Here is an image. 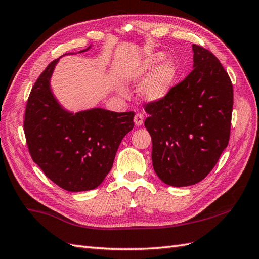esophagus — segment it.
Segmentation results:
<instances>
[{"label":"esophagus","instance_id":"obj_1","mask_svg":"<svg viewBox=\"0 0 259 259\" xmlns=\"http://www.w3.org/2000/svg\"><path fill=\"white\" fill-rule=\"evenodd\" d=\"M134 121H135V124H136L137 126L142 125V123H144V115H142L141 113H137V114L135 115Z\"/></svg>","mask_w":259,"mask_h":259}]
</instances>
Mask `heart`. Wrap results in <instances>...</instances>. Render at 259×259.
<instances>
[{
	"label": "heart",
	"instance_id": "1",
	"mask_svg": "<svg viewBox=\"0 0 259 259\" xmlns=\"http://www.w3.org/2000/svg\"><path fill=\"white\" fill-rule=\"evenodd\" d=\"M164 59L166 57L161 52L147 54L131 65L128 71V79L130 81H140L154 70L141 87V95L148 101L161 100L168 95L174 85L177 69L172 61H164L158 66L157 64L162 62Z\"/></svg>",
	"mask_w": 259,
	"mask_h": 259
}]
</instances>
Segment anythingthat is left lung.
I'll use <instances>...</instances> for the list:
<instances>
[{
	"instance_id": "left-lung-1",
	"label": "left lung",
	"mask_w": 259,
	"mask_h": 259,
	"mask_svg": "<svg viewBox=\"0 0 259 259\" xmlns=\"http://www.w3.org/2000/svg\"><path fill=\"white\" fill-rule=\"evenodd\" d=\"M194 70L163 99L146 106L152 166L164 184L186 187L211 171L227 147L233 84L219 60L192 45Z\"/></svg>"
}]
</instances>
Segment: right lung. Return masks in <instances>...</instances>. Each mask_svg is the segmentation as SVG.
I'll return each mask as SVG.
<instances>
[{
	"label": "right lung",
	"instance_id": "1",
	"mask_svg": "<svg viewBox=\"0 0 259 259\" xmlns=\"http://www.w3.org/2000/svg\"><path fill=\"white\" fill-rule=\"evenodd\" d=\"M58 62L48 65L31 90L24 118L26 144L33 161L54 184L72 192L92 190L111 170L121 140L134 128L135 112L64 109L50 83Z\"/></svg>",
	"mask_w": 259,
	"mask_h": 259
}]
</instances>
